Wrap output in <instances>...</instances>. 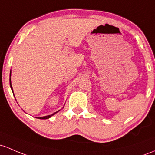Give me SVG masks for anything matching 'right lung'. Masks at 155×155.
<instances>
[{
    "instance_id": "right-lung-1",
    "label": "right lung",
    "mask_w": 155,
    "mask_h": 155,
    "mask_svg": "<svg viewBox=\"0 0 155 155\" xmlns=\"http://www.w3.org/2000/svg\"><path fill=\"white\" fill-rule=\"evenodd\" d=\"M9 84H10V87H11V89H12V91H13V90H12V83H11V71H10V79H9ZM59 110H58V111L55 112V113L52 114H50V115H48V116H45V117H37V118H38V119H41V120H46V119H49V118H50V117H51L52 116H53V115H54V114H56L57 112H58V111H59Z\"/></svg>"
}]
</instances>
